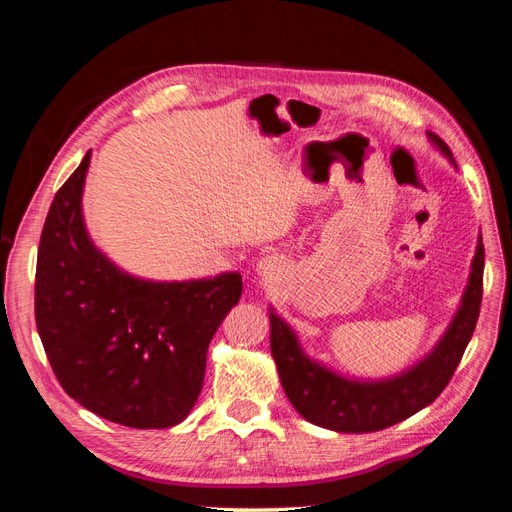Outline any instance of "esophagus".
I'll return each mask as SVG.
<instances>
[{"label":"esophagus","instance_id":"1","mask_svg":"<svg viewBox=\"0 0 512 512\" xmlns=\"http://www.w3.org/2000/svg\"><path fill=\"white\" fill-rule=\"evenodd\" d=\"M256 271H258V275L265 277V280H275V277L280 275V271H282V265L275 258H262L258 262Z\"/></svg>","mask_w":512,"mask_h":512}]
</instances>
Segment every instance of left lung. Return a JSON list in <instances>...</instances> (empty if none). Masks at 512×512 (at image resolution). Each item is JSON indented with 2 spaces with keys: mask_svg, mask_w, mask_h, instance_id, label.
<instances>
[{
  "mask_svg": "<svg viewBox=\"0 0 512 512\" xmlns=\"http://www.w3.org/2000/svg\"><path fill=\"white\" fill-rule=\"evenodd\" d=\"M427 134L433 145L453 160V153L442 138ZM483 269L485 247L483 239H478L468 288L440 344L412 369L382 382L348 380L307 359L297 335L282 318L271 314V354L294 410L305 421L324 429L367 433L406 421L408 416L429 406L451 382L476 329L483 301Z\"/></svg>",
  "mask_w": 512,
  "mask_h": 512,
  "instance_id": "left-lung-1",
  "label": "left lung"
}]
</instances>
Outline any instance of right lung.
I'll use <instances>...</instances> for the list:
<instances>
[{"label": "right lung", "mask_w": 512, "mask_h": 512, "mask_svg": "<svg viewBox=\"0 0 512 512\" xmlns=\"http://www.w3.org/2000/svg\"><path fill=\"white\" fill-rule=\"evenodd\" d=\"M89 158L87 151L46 215L36 327L53 374L83 408L134 429L173 427L203 389L207 348L241 299V275L166 284L117 269L83 224Z\"/></svg>", "instance_id": "1"}]
</instances>
